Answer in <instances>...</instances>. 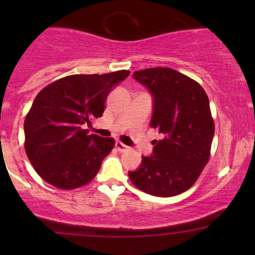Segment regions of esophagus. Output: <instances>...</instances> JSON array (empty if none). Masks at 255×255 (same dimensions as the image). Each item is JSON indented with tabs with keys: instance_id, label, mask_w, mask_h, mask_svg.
I'll list each match as a JSON object with an SVG mask.
<instances>
[{
	"instance_id": "34e87169",
	"label": "esophagus",
	"mask_w": 255,
	"mask_h": 255,
	"mask_svg": "<svg viewBox=\"0 0 255 255\" xmlns=\"http://www.w3.org/2000/svg\"><path fill=\"white\" fill-rule=\"evenodd\" d=\"M116 148H117V150L120 151H125L127 150L128 146L126 145V144H123L122 142H120V140H117V142H116Z\"/></svg>"
}]
</instances>
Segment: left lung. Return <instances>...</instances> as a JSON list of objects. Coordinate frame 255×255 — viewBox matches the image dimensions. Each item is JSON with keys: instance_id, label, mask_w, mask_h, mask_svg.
Masks as SVG:
<instances>
[{"instance_id": "left-lung-1", "label": "left lung", "mask_w": 255, "mask_h": 255, "mask_svg": "<svg viewBox=\"0 0 255 255\" xmlns=\"http://www.w3.org/2000/svg\"><path fill=\"white\" fill-rule=\"evenodd\" d=\"M134 79L154 96L150 127L163 133L153 140L151 156L130 171V181L149 195L171 197L186 191L210 160L215 122L201 85L170 68L134 71Z\"/></svg>"}]
</instances>
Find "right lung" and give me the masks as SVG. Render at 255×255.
Listing matches in <instances>:
<instances>
[{"label": "right lung", "mask_w": 255, "mask_h": 255, "mask_svg": "<svg viewBox=\"0 0 255 255\" xmlns=\"http://www.w3.org/2000/svg\"><path fill=\"white\" fill-rule=\"evenodd\" d=\"M129 74H76L51 82L37 95L24 120V149L44 181L74 190L96 176L115 139L89 134L84 127L101 117L111 89Z\"/></svg>", "instance_id": "1"}]
</instances>
